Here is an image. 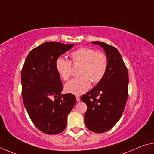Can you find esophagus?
I'll list each match as a JSON object with an SVG mask.
<instances>
[{"instance_id":"1","label":"esophagus","mask_w":154,"mask_h":154,"mask_svg":"<svg viewBox=\"0 0 154 154\" xmlns=\"http://www.w3.org/2000/svg\"><path fill=\"white\" fill-rule=\"evenodd\" d=\"M75 98H76V101H77V102H79V101H80V97H79V96L76 95V96H75Z\"/></svg>"}]
</instances>
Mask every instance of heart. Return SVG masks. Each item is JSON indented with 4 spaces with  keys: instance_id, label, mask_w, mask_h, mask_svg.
<instances>
[{
    "instance_id": "1",
    "label": "heart",
    "mask_w": 154,
    "mask_h": 154,
    "mask_svg": "<svg viewBox=\"0 0 154 154\" xmlns=\"http://www.w3.org/2000/svg\"><path fill=\"white\" fill-rule=\"evenodd\" d=\"M71 61L63 57H59L55 62L57 72L63 80L71 76L72 64L80 65L78 72L79 77L75 78L66 85L67 92L79 95L85 93L91 86L98 84L106 74L108 59L101 51H95L91 48L81 47L70 54Z\"/></svg>"
}]
</instances>
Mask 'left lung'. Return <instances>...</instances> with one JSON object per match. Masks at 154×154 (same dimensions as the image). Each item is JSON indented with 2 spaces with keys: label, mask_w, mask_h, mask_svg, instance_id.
Segmentation results:
<instances>
[{
  "label": "left lung",
  "mask_w": 154,
  "mask_h": 154,
  "mask_svg": "<svg viewBox=\"0 0 154 154\" xmlns=\"http://www.w3.org/2000/svg\"><path fill=\"white\" fill-rule=\"evenodd\" d=\"M103 48L108 59L106 74L92 90L81 97L87 110L85 123L88 130L102 133L111 129L122 116L128 99V74L119 51L106 43L94 41Z\"/></svg>",
  "instance_id": "8db88e82"
}]
</instances>
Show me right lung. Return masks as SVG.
Returning a JSON list of instances; mask_svg holds the SVG:
<instances>
[{
  "mask_svg": "<svg viewBox=\"0 0 154 154\" xmlns=\"http://www.w3.org/2000/svg\"><path fill=\"white\" fill-rule=\"evenodd\" d=\"M74 45L43 43L29 53L21 70L24 106L34 125L46 134H55L64 131L67 115L76 102L73 94L61 93L63 85L55 67L59 56Z\"/></svg>",
  "mask_w": 154,
  "mask_h": 154,
  "instance_id": "right-lung-1",
  "label": "right lung"
}]
</instances>
